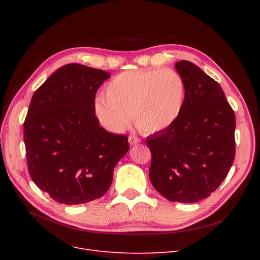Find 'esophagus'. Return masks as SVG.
<instances>
[{
    "label": "esophagus",
    "instance_id": "esophagus-1",
    "mask_svg": "<svg viewBox=\"0 0 260 260\" xmlns=\"http://www.w3.org/2000/svg\"><path fill=\"white\" fill-rule=\"evenodd\" d=\"M128 142H129V144L134 145V144L140 143V142H141V140H140L138 137H136V136H134V135H131L129 137H128Z\"/></svg>",
    "mask_w": 260,
    "mask_h": 260
}]
</instances>
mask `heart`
I'll list each match as a JSON object with an SVG mask.
<instances>
[{
    "label": "heart",
    "instance_id": "obj_1",
    "mask_svg": "<svg viewBox=\"0 0 260 260\" xmlns=\"http://www.w3.org/2000/svg\"><path fill=\"white\" fill-rule=\"evenodd\" d=\"M185 93L184 79L171 68L126 71L109 81L105 95L94 99L93 109L101 124L111 132H123L133 118L141 132L157 133L180 117Z\"/></svg>",
    "mask_w": 260,
    "mask_h": 260
}]
</instances>
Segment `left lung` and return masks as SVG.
<instances>
[{
	"instance_id": "1",
	"label": "left lung",
	"mask_w": 260,
	"mask_h": 260,
	"mask_svg": "<svg viewBox=\"0 0 260 260\" xmlns=\"http://www.w3.org/2000/svg\"><path fill=\"white\" fill-rule=\"evenodd\" d=\"M185 81L183 111L172 126L146 138L149 179L173 202L193 203L215 192L235 158V114L217 82L189 61L175 64Z\"/></svg>"
}]
</instances>
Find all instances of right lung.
<instances>
[{
  "label": "right lung",
  "instance_id": "1",
  "mask_svg": "<svg viewBox=\"0 0 260 260\" xmlns=\"http://www.w3.org/2000/svg\"><path fill=\"white\" fill-rule=\"evenodd\" d=\"M111 77L78 63L54 72L34 93L24 122L27 167L32 181L68 206L103 196L114 168L129 149L127 136L100 126L95 92Z\"/></svg>",
  "mask_w": 260,
  "mask_h": 260
}]
</instances>
